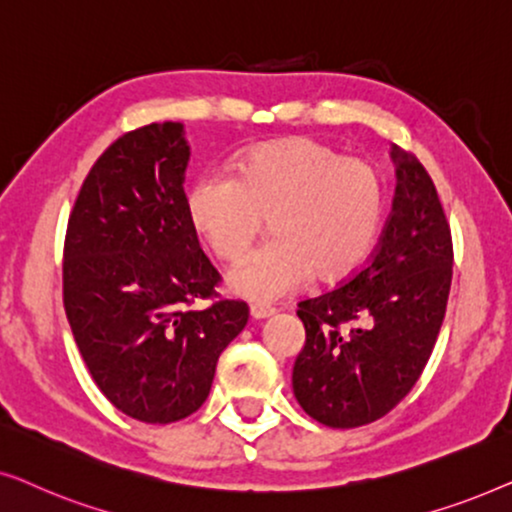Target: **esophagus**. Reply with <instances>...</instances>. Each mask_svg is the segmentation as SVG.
I'll use <instances>...</instances> for the list:
<instances>
[{"label": "esophagus", "mask_w": 512, "mask_h": 512, "mask_svg": "<svg viewBox=\"0 0 512 512\" xmlns=\"http://www.w3.org/2000/svg\"><path fill=\"white\" fill-rule=\"evenodd\" d=\"M249 312H251V319L261 321V319L272 317V314H275L277 310H275V307H270V305H251Z\"/></svg>", "instance_id": "1"}]
</instances>
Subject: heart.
Here are the masks:
<instances>
[{"label":"heart","instance_id":"heart-1","mask_svg":"<svg viewBox=\"0 0 512 512\" xmlns=\"http://www.w3.org/2000/svg\"><path fill=\"white\" fill-rule=\"evenodd\" d=\"M384 184L366 160L347 158L314 137L261 144L188 193V219L226 263L242 261L272 223V240L230 272L235 296L270 303L312 275L321 284L352 279L368 263L384 223Z\"/></svg>","mask_w":512,"mask_h":512}]
</instances>
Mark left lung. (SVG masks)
<instances>
[{
	"mask_svg": "<svg viewBox=\"0 0 512 512\" xmlns=\"http://www.w3.org/2000/svg\"><path fill=\"white\" fill-rule=\"evenodd\" d=\"M396 193L380 244L352 279L298 303L305 347L293 394L319 424L356 429L394 410L429 361L452 284V235L436 186L394 146Z\"/></svg>",
	"mask_w": 512,
	"mask_h": 512,
	"instance_id": "obj_1",
	"label": "left lung"
}]
</instances>
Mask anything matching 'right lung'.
<instances>
[{
    "instance_id": "right-lung-1",
    "label": "right lung",
    "mask_w": 512,
    "mask_h": 512,
    "mask_svg": "<svg viewBox=\"0 0 512 512\" xmlns=\"http://www.w3.org/2000/svg\"><path fill=\"white\" fill-rule=\"evenodd\" d=\"M191 149L181 123L118 137L90 167L69 214L62 300L93 380L123 415L170 424L207 401L216 361L249 307L223 300L221 275L188 219ZM198 297L205 311H186Z\"/></svg>"
}]
</instances>
